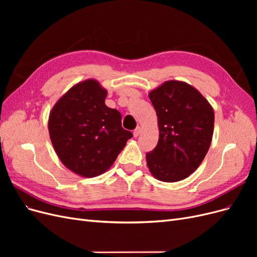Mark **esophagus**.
I'll use <instances>...</instances> for the list:
<instances>
[{"mask_svg": "<svg viewBox=\"0 0 257 257\" xmlns=\"http://www.w3.org/2000/svg\"><path fill=\"white\" fill-rule=\"evenodd\" d=\"M141 132H142V128L139 127V126H137V127L134 130V132H133L134 137H137L139 134H141Z\"/></svg>", "mask_w": 257, "mask_h": 257, "instance_id": "1", "label": "esophagus"}]
</instances>
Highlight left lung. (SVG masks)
I'll use <instances>...</instances> for the list:
<instances>
[{
    "mask_svg": "<svg viewBox=\"0 0 257 257\" xmlns=\"http://www.w3.org/2000/svg\"><path fill=\"white\" fill-rule=\"evenodd\" d=\"M158 115L159 142L147 153L151 175L163 182H177L195 172L211 145L212 106L193 85L168 80L149 92Z\"/></svg>",
    "mask_w": 257,
    "mask_h": 257,
    "instance_id": "8db88e82",
    "label": "left lung"
}]
</instances>
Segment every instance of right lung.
I'll return each instance as SVG.
<instances>
[{"label": "right lung", "mask_w": 257, "mask_h": 257, "mask_svg": "<svg viewBox=\"0 0 257 257\" xmlns=\"http://www.w3.org/2000/svg\"><path fill=\"white\" fill-rule=\"evenodd\" d=\"M107 90L96 79L74 84L54 104L48 131L58 158L76 175L104 174L133 137L124 130L121 113L105 105Z\"/></svg>", "instance_id": "right-lung-1"}]
</instances>
